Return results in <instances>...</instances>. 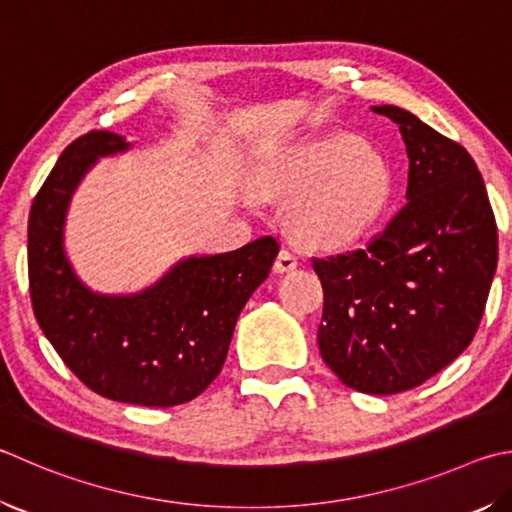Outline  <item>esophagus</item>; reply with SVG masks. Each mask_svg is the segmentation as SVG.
<instances>
[{"mask_svg": "<svg viewBox=\"0 0 512 512\" xmlns=\"http://www.w3.org/2000/svg\"><path fill=\"white\" fill-rule=\"evenodd\" d=\"M297 264H300V255H297L291 248H282L280 255H277V259H275V273L293 271V268H297Z\"/></svg>", "mask_w": 512, "mask_h": 512, "instance_id": "obj_1", "label": "esophagus"}]
</instances>
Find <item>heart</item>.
Here are the masks:
<instances>
[{"label": "heart", "mask_w": 512, "mask_h": 512, "mask_svg": "<svg viewBox=\"0 0 512 512\" xmlns=\"http://www.w3.org/2000/svg\"><path fill=\"white\" fill-rule=\"evenodd\" d=\"M253 183L259 194L297 197L295 226L318 241L358 235L380 215L392 192V176L380 154L345 136L293 147L266 163Z\"/></svg>", "instance_id": "obj_1"}]
</instances>
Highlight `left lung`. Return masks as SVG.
Listing matches in <instances>:
<instances>
[{
	"instance_id": "left-lung-1",
	"label": "left lung",
	"mask_w": 512,
	"mask_h": 512,
	"mask_svg": "<svg viewBox=\"0 0 512 512\" xmlns=\"http://www.w3.org/2000/svg\"><path fill=\"white\" fill-rule=\"evenodd\" d=\"M410 172L407 201L362 248L311 257L324 291L318 347L347 387L398 394L423 385L479 329L497 268V221L477 163L394 105Z\"/></svg>"
}]
</instances>
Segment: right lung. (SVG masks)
Wrapping results in <instances>:
<instances>
[{
  "label": "right lung",
  "instance_id": "1",
  "mask_svg": "<svg viewBox=\"0 0 512 512\" xmlns=\"http://www.w3.org/2000/svg\"><path fill=\"white\" fill-rule=\"evenodd\" d=\"M127 150L94 129L62 152L29 215V293L35 320L73 374L111 401L172 407L197 398L224 367L241 309L280 253L259 237L232 253L190 257L141 295L82 286L62 250L64 210L98 156Z\"/></svg>",
  "mask_w": 512,
  "mask_h": 512
}]
</instances>
